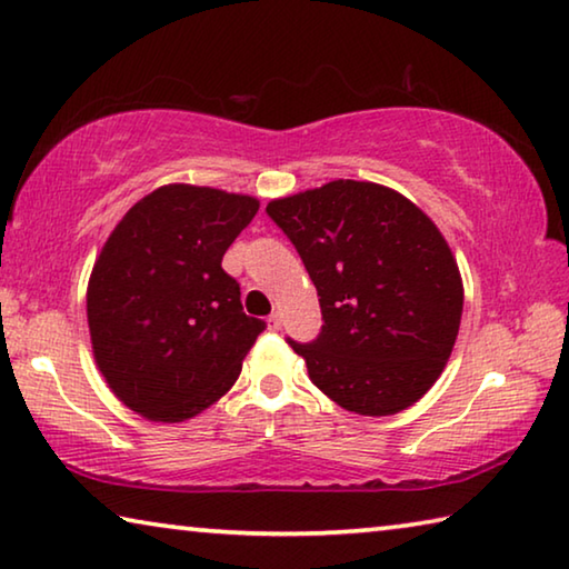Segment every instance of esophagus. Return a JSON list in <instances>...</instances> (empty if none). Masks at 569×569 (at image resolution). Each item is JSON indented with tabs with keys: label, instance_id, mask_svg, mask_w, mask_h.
Returning <instances> with one entry per match:
<instances>
[{
	"label": "esophagus",
	"instance_id": "esophagus-1",
	"mask_svg": "<svg viewBox=\"0 0 569 569\" xmlns=\"http://www.w3.org/2000/svg\"><path fill=\"white\" fill-rule=\"evenodd\" d=\"M281 313H271V316H268V329H271V331H278V329H281Z\"/></svg>",
	"mask_w": 569,
	"mask_h": 569
}]
</instances>
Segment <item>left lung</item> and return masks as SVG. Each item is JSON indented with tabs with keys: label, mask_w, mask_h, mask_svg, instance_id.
Segmentation results:
<instances>
[{
	"label": "left lung",
	"mask_w": 569,
	"mask_h": 569,
	"mask_svg": "<svg viewBox=\"0 0 569 569\" xmlns=\"http://www.w3.org/2000/svg\"><path fill=\"white\" fill-rule=\"evenodd\" d=\"M266 213L319 291V336L288 339L316 387L363 417L419 401L455 349L465 306L439 228L397 190L359 180L271 200Z\"/></svg>",
	"instance_id": "1"
}]
</instances>
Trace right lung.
I'll use <instances>...</instances> for the list:
<instances>
[{"label": "right lung", "mask_w": 569, "mask_h": 569, "mask_svg": "<svg viewBox=\"0 0 569 569\" xmlns=\"http://www.w3.org/2000/svg\"><path fill=\"white\" fill-rule=\"evenodd\" d=\"M258 200L162 186L112 230L88 286L92 351L124 407L182 421L233 387L266 323L243 313L223 256Z\"/></svg>", "instance_id": "1"}]
</instances>
